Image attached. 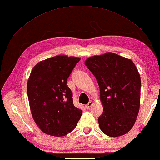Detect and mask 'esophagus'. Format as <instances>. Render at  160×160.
Masks as SVG:
<instances>
[{"label": "esophagus", "instance_id": "esophagus-1", "mask_svg": "<svg viewBox=\"0 0 160 160\" xmlns=\"http://www.w3.org/2000/svg\"><path fill=\"white\" fill-rule=\"evenodd\" d=\"M92 104H93V103H92V101H90V102H88V104H86V105H85V108H87V109H88V108H90V107L92 106Z\"/></svg>", "mask_w": 160, "mask_h": 160}]
</instances>
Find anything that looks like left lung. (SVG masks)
<instances>
[{
    "label": "left lung",
    "instance_id": "8db88e82",
    "mask_svg": "<svg viewBox=\"0 0 160 160\" xmlns=\"http://www.w3.org/2000/svg\"><path fill=\"white\" fill-rule=\"evenodd\" d=\"M85 66L97 80L103 112L100 130L111 137L128 133L137 118L141 101V77L131 60L113 53L89 58Z\"/></svg>",
    "mask_w": 160,
    "mask_h": 160
}]
</instances>
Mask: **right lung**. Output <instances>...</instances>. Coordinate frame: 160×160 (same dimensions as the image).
Masks as SVG:
<instances>
[{
  "label": "right lung",
  "instance_id": "obj_1",
  "mask_svg": "<svg viewBox=\"0 0 160 160\" xmlns=\"http://www.w3.org/2000/svg\"><path fill=\"white\" fill-rule=\"evenodd\" d=\"M79 58L58 56L41 61L30 73L27 93L31 113L41 131L63 136L77 125L82 111L74 106L67 79Z\"/></svg>",
  "mask_w": 160,
  "mask_h": 160
}]
</instances>
